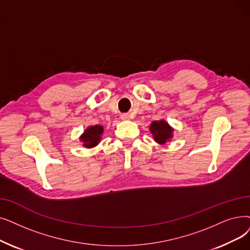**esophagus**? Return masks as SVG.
Here are the masks:
<instances>
[{"mask_svg": "<svg viewBox=\"0 0 250 250\" xmlns=\"http://www.w3.org/2000/svg\"><path fill=\"white\" fill-rule=\"evenodd\" d=\"M121 118L124 119V121H127V119L131 118V116H129L128 113H123V114L121 115Z\"/></svg>", "mask_w": 250, "mask_h": 250, "instance_id": "34e87169", "label": "esophagus"}]
</instances>
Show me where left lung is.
I'll return each mask as SVG.
<instances>
[{
	"label": "left lung",
	"instance_id": "obj_1",
	"mask_svg": "<svg viewBox=\"0 0 250 250\" xmlns=\"http://www.w3.org/2000/svg\"><path fill=\"white\" fill-rule=\"evenodd\" d=\"M150 132L153 135V139L158 144H166L172 138L173 128L162 119V121H155L150 125Z\"/></svg>",
	"mask_w": 250,
	"mask_h": 250
}]
</instances>
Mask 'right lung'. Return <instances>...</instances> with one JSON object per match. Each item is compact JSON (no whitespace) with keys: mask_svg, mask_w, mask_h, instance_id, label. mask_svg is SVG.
Returning <instances> with one entry per match:
<instances>
[{"mask_svg":"<svg viewBox=\"0 0 250 250\" xmlns=\"http://www.w3.org/2000/svg\"><path fill=\"white\" fill-rule=\"evenodd\" d=\"M104 132L102 125H96L89 126L80 137V140L83 143V146L85 148H93L98 145L101 141V136Z\"/></svg>","mask_w":250,"mask_h":250,"instance_id":"obj_1","label":"right lung"}]
</instances>
